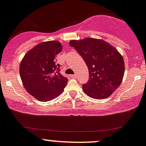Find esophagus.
<instances>
[{
    "label": "esophagus",
    "mask_w": 146,
    "mask_h": 146,
    "mask_svg": "<svg viewBox=\"0 0 146 146\" xmlns=\"http://www.w3.org/2000/svg\"><path fill=\"white\" fill-rule=\"evenodd\" d=\"M71 76L72 78H76V74H72V75H71Z\"/></svg>",
    "instance_id": "1"
}]
</instances>
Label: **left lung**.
Returning a JSON list of instances; mask_svg holds the SVG:
<instances>
[{
	"label": "left lung",
	"instance_id": "8db88e82",
	"mask_svg": "<svg viewBox=\"0 0 146 146\" xmlns=\"http://www.w3.org/2000/svg\"><path fill=\"white\" fill-rule=\"evenodd\" d=\"M70 45L78 51L88 68V81L83 85L84 92L97 100L110 96L123 79L125 62L122 55L110 44L99 39L71 40Z\"/></svg>",
	"mask_w": 146,
	"mask_h": 146
}]
</instances>
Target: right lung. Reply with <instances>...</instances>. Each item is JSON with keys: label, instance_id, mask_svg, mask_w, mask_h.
<instances>
[{"label": "right lung", "instance_id": "obj_1", "mask_svg": "<svg viewBox=\"0 0 146 146\" xmlns=\"http://www.w3.org/2000/svg\"><path fill=\"white\" fill-rule=\"evenodd\" d=\"M58 41L38 44L26 53L19 66V74L26 91L41 102L57 98L63 92L68 79L60 73L55 58L62 51Z\"/></svg>", "mask_w": 146, "mask_h": 146}]
</instances>
